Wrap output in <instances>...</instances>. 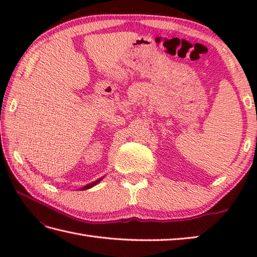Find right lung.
<instances>
[{"label": "right lung", "mask_w": 257, "mask_h": 257, "mask_svg": "<svg viewBox=\"0 0 257 257\" xmlns=\"http://www.w3.org/2000/svg\"><path fill=\"white\" fill-rule=\"evenodd\" d=\"M101 179H98V180H96V181H94V182H91V183H89V184H87V185H85V187H83L81 188L80 190H87V189H89V188H91V187H94V185H96L98 182L100 181Z\"/></svg>", "instance_id": "obj_1"}]
</instances>
